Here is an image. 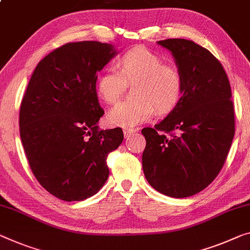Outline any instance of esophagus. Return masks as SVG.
Segmentation results:
<instances>
[{"mask_svg":"<svg viewBox=\"0 0 250 250\" xmlns=\"http://www.w3.org/2000/svg\"><path fill=\"white\" fill-rule=\"evenodd\" d=\"M123 132H124V136L126 138H128V137H130L132 135H134V133H136V129H134V128H124V129H123Z\"/></svg>","mask_w":250,"mask_h":250,"instance_id":"34e87169","label":"esophagus"}]
</instances>
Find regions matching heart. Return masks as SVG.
Returning a JSON list of instances; mask_svg holds the SVG:
<instances>
[{"instance_id": "1", "label": "heart", "mask_w": 250, "mask_h": 250, "mask_svg": "<svg viewBox=\"0 0 250 250\" xmlns=\"http://www.w3.org/2000/svg\"><path fill=\"white\" fill-rule=\"evenodd\" d=\"M133 101L117 104L106 115L110 126L134 127L148 121L155 114L170 113L183 93L180 70L145 48L126 52L118 61L117 69L104 71L97 80V93L107 104L116 103L127 83H135Z\"/></svg>"}]
</instances>
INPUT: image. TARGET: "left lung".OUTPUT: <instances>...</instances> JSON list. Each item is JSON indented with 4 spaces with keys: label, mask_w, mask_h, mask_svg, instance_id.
<instances>
[{
    "label": "left lung",
    "mask_w": 250,
    "mask_h": 250,
    "mask_svg": "<svg viewBox=\"0 0 250 250\" xmlns=\"http://www.w3.org/2000/svg\"><path fill=\"white\" fill-rule=\"evenodd\" d=\"M173 56L183 78L178 105L163 121L142 129V155L151 187L187 198L216 179L235 135L231 88L224 67L209 50L186 39L157 41Z\"/></svg>",
    "instance_id": "obj_1"
}]
</instances>
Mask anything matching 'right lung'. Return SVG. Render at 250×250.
Listing matches in <instances>:
<instances>
[{
    "label": "right lung",
    "instance_id": "obj_1",
    "mask_svg": "<svg viewBox=\"0 0 250 250\" xmlns=\"http://www.w3.org/2000/svg\"><path fill=\"white\" fill-rule=\"evenodd\" d=\"M118 53L98 41L67 43L34 69L20 108V136L30 167L63 201L93 197L108 179L106 159L124 140L120 127L98 129L97 72Z\"/></svg>",
    "mask_w": 250,
    "mask_h": 250
}]
</instances>
